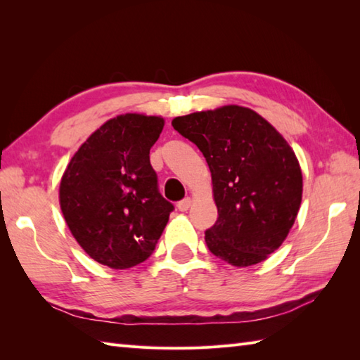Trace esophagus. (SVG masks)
I'll use <instances>...</instances> for the list:
<instances>
[{"instance_id": "obj_1", "label": "esophagus", "mask_w": 360, "mask_h": 360, "mask_svg": "<svg viewBox=\"0 0 360 360\" xmlns=\"http://www.w3.org/2000/svg\"><path fill=\"white\" fill-rule=\"evenodd\" d=\"M190 205H192V200L190 198H186V200H182L178 202V210L179 212H187L190 209Z\"/></svg>"}]
</instances>
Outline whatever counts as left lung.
Masks as SVG:
<instances>
[{
    "mask_svg": "<svg viewBox=\"0 0 360 360\" xmlns=\"http://www.w3.org/2000/svg\"><path fill=\"white\" fill-rule=\"evenodd\" d=\"M196 143L212 173L218 219L205 232L213 255L235 267L264 262L300 210L303 176L294 150L254 110L224 105L172 120Z\"/></svg>",
    "mask_w": 360,
    "mask_h": 360,
    "instance_id": "1",
    "label": "left lung"
}]
</instances>
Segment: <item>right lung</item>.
<instances>
[{"instance_id":"add662e5","label":"right lung","mask_w":360,"mask_h":360,"mask_svg":"<svg viewBox=\"0 0 360 360\" xmlns=\"http://www.w3.org/2000/svg\"><path fill=\"white\" fill-rule=\"evenodd\" d=\"M164 124L139 112L106 120L74 153L60 181V209L75 241L111 269L145 262L173 210L150 164Z\"/></svg>"}]
</instances>
